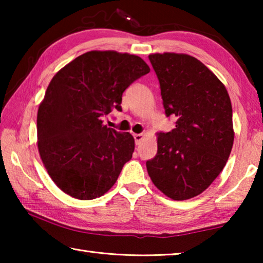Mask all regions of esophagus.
<instances>
[{"label": "esophagus", "instance_id": "esophagus-1", "mask_svg": "<svg viewBox=\"0 0 263 263\" xmlns=\"http://www.w3.org/2000/svg\"><path fill=\"white\" fill-rule=\"evenodd\" d=\"M133 137H135V140H136L137 145H139L140 142L142 141V139H144V135H141V133H135Z\"/></svg>", "mask_w": 263, "mask_h": 263}]
</instances>
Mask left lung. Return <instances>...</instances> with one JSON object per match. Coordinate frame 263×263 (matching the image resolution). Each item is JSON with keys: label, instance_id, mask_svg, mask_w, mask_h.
Listing matches in <instances>:
<instances>
[{"label": "left lung", "instance_id": "8db88e82", "mask_svg": "<svg viewBox=\"0 0 263 263\" xmlns=\"http://www.w3.org/2000/svg\"><path fill=\"white\" fill-rule=\"evenodd\" d=\"M149 61L164 112L175 128L158 133L157 155L146 162L157 188L174 201L202 194L220 174L233 146L232 104L224 84L203 62L183 53H154Z\"/></svg>", "mask_w": 263, "mask_h": 263}]
</instances>
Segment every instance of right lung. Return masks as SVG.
I'll list each match as a JSON object with an SVG mask.
<instances>
[{
	"mask_svg": "<svg viewBox=\"0 0 263 263\" xmlns=\"http://www.w3.org/2000/svg\"><path fill=\"white\" fill-rule=\"evenodd\" d=\"M149 72L140 57L90 51L58 72L37 115L38 151L52 181L65 194L88 201L103 196L131 160L135 139L103 124L122 110V95Z\"/></svg>",
	"mask_w": 263,
	"mask_h": 263,
	"instance_id": "obj_1",
	"label": "right lung"
}]
</instances>
